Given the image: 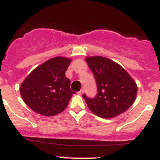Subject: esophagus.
<instances>
[{
	"label": "esophagus",
	"instance_id": "esophagus-1",
	"mask_svg": "<svg viewBox=\"0 0 160 160\" xmlns=\"http://www.w3.org/2000/svg\"><path fill=\"white\" fill-rule=\"evenodd\" d=\"M84 90L83 89V88H82V89H80V91L78 92V94H80V95H82V94L84 93Z\"/></svg>",
	"mask_w": 160,
	"mask_h": 160
}]
</instances>
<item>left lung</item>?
Returning a JSON list of instances; mask_svg holds the SVG:
<instances>
[{"mask_svg": "<svg viewBox=\"0 0 160 160\" xmlns=\"http://www.w3.org/2000/svg\"><path fill=\"white\" fill-rule=\"evenodd\" d=\"M85 60L95 76L97 94L85 100L90 110L103 118H113L126 112L136 99L137 84L121 65L102 56L86 57Z\"/></svg>", "mask_w": 160, "mask_h": 160, "instance_id": "8db88e82", "label": "left lung"}]
</instances>
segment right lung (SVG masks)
<instances>
[{"mask_svg":"<svg viewBox=\"0 0 160 160\" xmlns=\"http://www.w3.org/2000/svg\"><path fill=\"white\" fill-rule=\"evenodd\" d=\"M72 59L55 57L42 63L26 76L20 87L25 103L35 113L54 116L63 112L72 94L65 72Z\"/></svg>","mask_w":160,"mask_h":160,"instance_id":"right-lung-1","label":"right lung"}]
</instances>
